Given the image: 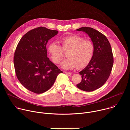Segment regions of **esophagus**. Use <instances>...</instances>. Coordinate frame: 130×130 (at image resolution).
I'll return each mask as SVG.
<instances>
[{"label":"esophagus","instance_id":"esophagus-1","mask_svg":"<svg viewBox=\"0 0 130 130\" xmlns=\"http://www.w3.org/2000/svg\"><path fill=\"white\" fill-rule=\"evenodd\" d=\"M66 75H67L68 76H71V75H72V73L71 72H67V71H65V72H64Z\"/></svg>","mask_w":130,"mask_h":130}]
</instances>
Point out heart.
<instances>
[{
	"mask_svg": "<svg viewBox=\"0 0 130 130\" xmlns=\"http://www.w3.org/2000/svg\"><path fill=\"white\" fill-rule=\"evenodd\" d=\"M59 42L62 48L57 43L52 42L48 47V52L53 62L58 64L64 56V51H68V58L61 63V66L64 69L85 67L94 56L95 46L93 42L88 39H84L80 35L65 36L60 39Z\"/></svg>",
	"mask_w": 130,
	"mask_h": 130,
	"instance_id": "1",
	"label": "heart"
}]
</instances>
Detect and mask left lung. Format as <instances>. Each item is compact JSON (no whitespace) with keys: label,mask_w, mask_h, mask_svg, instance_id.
<instances>
[{"label":"left lung","mask_w":130,"mask_h":130,"mask_svg":"<svg viewBox=\"0 0 130 130\" xmlns=\"http://www.w3.org/2000/svg\"><path fill=\"white\" fill-rule=\"evenodd\" d=\"M77 30L86 33L95 46L94 56L79 72L82 80L77 85L82 90L91 91L101 87L108 79L114 63L112 50L106 37L99 31L87 27Z\"/></svg>","instance_id":"1"}]
</instances>
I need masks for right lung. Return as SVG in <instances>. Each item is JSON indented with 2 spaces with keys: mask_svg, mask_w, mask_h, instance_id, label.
<instances>
[{
  "mask_svg": "<svg viewBox=\"0 0 130 130\" xmlns=\"http://www.w3.org/2000/svg\"><path fill=\"white\" fill-rule=\"evenodd\" d=\"M58 33L44 27L36 28L26 33L17 45L14 55L16 77L26 88L34 93L47 91L63 72L47 57V43Z\"/></svg>",
  "mask_w": 130,
  "mask_h": 130,
  "instance_id": "1",
  "label": "right lung"
}]
</instances>
